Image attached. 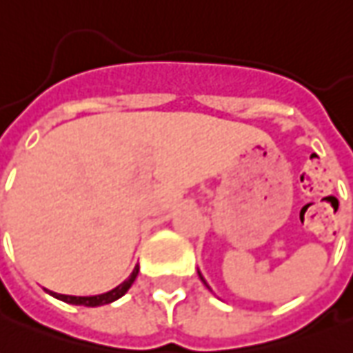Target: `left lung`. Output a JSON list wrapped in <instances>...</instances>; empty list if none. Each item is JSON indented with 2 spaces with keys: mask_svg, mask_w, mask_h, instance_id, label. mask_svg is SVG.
<instances>
[{
  "mask_svg": "<svg viewBox=\"0 0 353 353\" xmlns=\"http://www.w3.org/2000/svg\"><path fill=\"white\" fill-rule=\"evenodd\" d=\"M201 279H202V277H201ZM202 281H204V279H202Z\"/></svg>",
  "mask_w": 353,
  "mask_h": 353,
  "instance_id": "8db88e82",
  "label": "left lung"
}]
</instances>
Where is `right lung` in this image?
<instances>
[{
    "label": "right lung",
    "instance_id": "1",
    "mask_svg": "<svg viewBox=\"0 0 353 353\" xmlns=\"http://www.w3.org/2000/svg\"><path fill=\"white\" fill-rule=\"evenodd\" d=\"M137 273H139V268H135V270L132 271V275H130L122 285H118L117 288L108 290V292H105V294H97V296H66V294H57V292H49V294L59 298V300H63V302H66V304L85 305V307L105 305V304H110V302H114V300H118L120 296H124L125 292H128V288L134 285Z\"/></svg>",
    "mask_w": 353,
    "mask_h": 353
}]
</instances>
